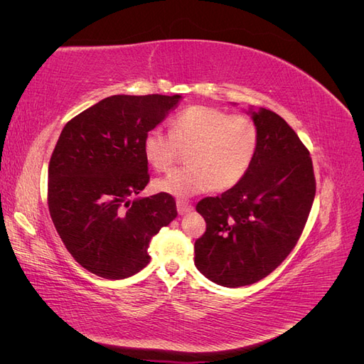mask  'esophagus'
Wrapping results in <instances>:
<instances>
[{"mask_svg":"<svg viewBox=\"0 0 364 364\" xmlns=\"http://www.w3.org/2000/svg\"><path fill=\"white\" fill-rule=\"evenodd\" d=\"M176 206H178L179 215H185V214H188V213L193 211V206H191L190 203L183 202V200H178V202H176Z\"/></svg>","mask_w":364,"mask_h":364,"instance_id":"obj_1","label":"esophagus"}]
</instances>
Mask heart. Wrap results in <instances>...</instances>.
I'll use <instances>...</instances> for the list:
<instances>
[{
    "label": "heart",
    "mask_w": 364,
    "mask_h": 364,
    "mask_svg": "<svg viewBox=\"0 0 364 364\" xmlns=\"http://www.w3.org/2000/svg\"><path fill=\"white\" fill-rule=\"evenodd\" d=\"M258 127L247 115L217 107L191 106L171 121V134L150 129L142 139L146 161L158 171L171 167L179 147L190 165L156 181V190L179 199L211 188L229 190L249 171L258 149Z\"/></svg>",
    "instance_id": "b5f03b06"
}]
</instances>
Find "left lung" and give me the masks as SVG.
Segmentation results:
<instances>
[{
  "mask_svg": "<svg viewBox=\"0 0 364 364\" xmlns=\"http://www.w3.org/2000/svg\"><path fill=\"white\" fill-rule=\"evenodd\" d=\"M258 149L249 171L218 197L196 209L206 232L194 245V264L223 287H243L266 278L299 240L314 200L310 153L285 119L250 106Z\"/></svg>",
  "mask_w": 364,
  "mask_h": 364,
  "instance_id": "1",
  "label": "left lung"
}]
</instances>
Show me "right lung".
Wrapping results in <instances>:
<instances>
[{"instance_id":"1","label":"right lung","mask_w":364,"mask_h":364,"mask_svg":"<svg viewBox=\"0 0 364 364\" xmlns=\"http://www.w3.org/2000/svg\"><path fill=\"white\" fill-rule=\"evenodd\" d=\"M181 95H111L63 127L48 167V208L82 267L124 279L150 262L149 245L178 215L170 194L136 197L149 183L142 139Z\"/></svg>"}]
</instances>
